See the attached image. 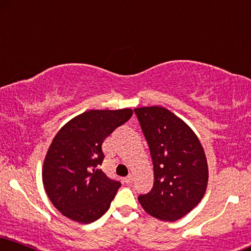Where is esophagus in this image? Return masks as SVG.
<instances>
[{
	"label": "esophagus",
	"instance_id": "esophagus-1",
	"mask_svg": "<svg viewBox=\"0 0 251 251\" xmlns=\"http://www.w3.org/2000/svg\"><path fill=\"white\" fill-rule=\"evenodd\" d=\"M123 181H125L126 184H130L132 182V175H128V176L123 178Z\"/></svg>",
	"mask_w": 251,
	"mask_h": 251
}]
</instances>
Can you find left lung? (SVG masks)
Segmentation results:
<instances>
[{
	"label": "left lung",
	"mask_w": 251,
	"mask_h": 251,
	"mask_svg": "<svg viewBox=\"0 0 251 251\" xmlns=\"http://www.w3.org/2000/svg\"><path fill=\"white\" fill-rule=\"evenodd\" d=\"M153 162V188L138 201L150 216L175 221L204 197L209 181L205 152L193 129L160 106L135 108Z\"/></svg>",
	"instance_id": "1"
}]
</instances>
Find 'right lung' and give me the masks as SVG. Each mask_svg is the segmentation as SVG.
Here are the masks:
<instances>
[{"mask_svg": "<svg viewBox=\"0 0 251 251\" xmlns=\"http://www.w3.org/2000/svg\"><path fill=\"white\" fill-rule=\"evenodd\" d=\"M132 109H91L67 122L55 136L42 166V183L51 204L69 219L90 224L109 209L119 181L102 164V143L131 118Z\"/></svg>", "mask_w": 251, "mask_h": 251, "instance_id": "obj_1", "label": "right lung"}]
</instances>
